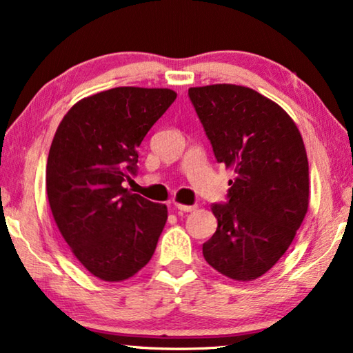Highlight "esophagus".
Returning a JSON list of instances; mask_svg holds the SVG:
<instances>
[{"instance_id":"34e87169","label":"esophagus","mask_w":353,"mask_h":353,"mask_svg":"<svg viewBox=\"0 0 353 353\" xmlns=\"http://www.w3.org/2000/svg\"><path fill=\"white\" fill-rule=\"evenodd\" d=\"M174 207L177 210H182V212L196 210V205H187V204H181V203H174Z\"/></svg>"}]
</instances>
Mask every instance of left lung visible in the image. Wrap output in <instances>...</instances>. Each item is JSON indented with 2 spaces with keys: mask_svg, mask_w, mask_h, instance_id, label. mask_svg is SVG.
<instances>
[{
  "mask_svg": "<svg viewBox=\"0 0 353 353\" xmlns=\"http://www.w3.org/2000/svg\"><path fill=\"white\" fill-rule=\"evenodd\" d=\"M218 163L234 171L229 201L214 204L216 231L203 245L207 264L234 281H253L281 259L310 204V166L286 111L239 85L190 88Z\"/></svg>",
  "mask_w": 353,
  "mask_h": 353,
  "instance_id": "left-lung-1",
  "label": "left lung"
}]
</instances>
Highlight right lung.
Listing matches in <instances>:
<instances>
[{
    "instance_id": "1",
    "label": "right lung",
    "mask_w": 353,
    "mask_h": 353,
    "mask_svg": "<svg viewBox=\"0 0 353 353\" xmlns=\"http://www.w3.org/2000/svg\"><path fill=\"white\" fill-rule=\"evenodd\" d=\"M177 94L121 86L85 97L56 128L46 187L61 236L99 279L132 278L152 257L168 220L157 204L122 187L135 174L138 148Z\"/></svg>"
}]
</instances>
